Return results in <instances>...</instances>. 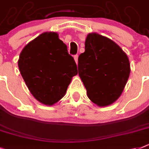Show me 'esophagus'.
Listing matches in <instances>:
<instances>
[{
	"label": "esophagus",
	"mask_w": 149,
	"mask_h": 149,
	"mask_svg": "<svg viewBox=\"0 0 149 149\" xmlns=\"http://www.w3.org/2000/svg\"><path fill=\"white\" fill-rule=\"evenodd\" d=\"M74 61H75L76 64H77V62H78V55H74Z\"/></svg>",
	"instance_id": "1"
}]
</instances>
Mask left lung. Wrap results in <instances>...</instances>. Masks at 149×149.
<instances>
[{"label":"left lung","mask_w":149,"mask_h":149,"mask_svg":"<svg viewBox=\"0 0 149 149\" xmlns=\"http://www.w3.org/2000/svg\"><path fill=\"white\" fill-rule=\"evenodd\" d=\"M130 74L129 58L115 42L98 33L88 34L85 51L78 57V74L94 104H113L123 91Z\"/></svg>","instance_id":"left-lung-1"}]
</instances>
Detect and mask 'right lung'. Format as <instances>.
I'll return each instance as SVG.
<instances>
[{
	"label": "right lung",
	"mask_w": 149,
	"mask_h": 149,
	"mask_svg": "<svg viewBox=\"0 0 149 149\" xmlns=\"http://www.w3.org/2000/svg\"><path fill=\"white\" fill-rule=\"evenodd\" d=\"M18 67L28 89L41 104L52 106L65 95L77 65L55 32H45L25 45Z\"/></svg>",
	"instance_id": "add662e5"
}]
</instances>
